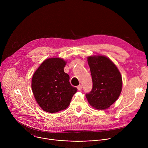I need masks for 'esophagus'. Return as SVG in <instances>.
Returning a JSON list of instances; mask_svg holds the SVG:
<instances>
[{
    "instance_id": "1",
    "label": "esophagus",
    "mask_w": 148,
    "mask_h": 148,
    "mask_svg": "<svg viewBox=\"0 0 148 148\" xmlns=\"http://www.w3.org/2000/svg\"><path fill=\"white\" fill-rule=\"evenodd\" d=\"M77 89L79 90V91H81L82 90V86L81 85H79L77 86Z\"/></svg>"
}]
</instances>
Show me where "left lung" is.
Returning a JSON list of instances; mask_svg holds the SVG:
<instances>
[{
    "instance_id": "left-lung-1",
    "label": "left lung",
    "mask_w": 148,
    "mask_h": 148,
    "mask_svg": "<svg viewBox=\"0 0 148 148\" xmlns=\"http://www.w3.org/2000/svg\"><path fill=\"white\" fill-rule=\"evenodd\" d=\"M92 80V88L86 97L97 110L108 108L119 97L122 87L121 75L114 63L103 56L87 58Z\"/></svg>"
}]
</instances>
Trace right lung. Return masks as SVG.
Instances as JSON below:
<instances>
[{
	"instance_id": "right-lung-1",
	"label": "right lung",
	"mask_w": 148,
	"mask_h": 148,
	"mask_svg": "<svg viewBox=\"0 0 148 148\" xmlns=\"http://www.w3.org/2000/svg\"><path fill=\"white\" fill-rule=\"evenodd\" d=\"M66 64L62 58H48L33 74L32 91L38 105L46 112L52 114L67 108L77 91L64 71Z\"/></svg>"
}]
</instances>
